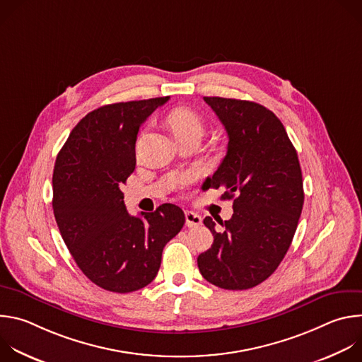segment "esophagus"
I'll list each match as a JSON object with an SVG mask.
<instances>
[{"label": "esophagus", "mask_w": 362, "mask_h": 362, "mask_svg": "<svg viewBox=\"0 0 362 362\" xmlns=\"http://www.w3.org/2000/svg\"><path fill=\"white\" fill-rule=\"evenodd\" d=\"M185 216H186V226L187 228H196V226H199L202 223V218L197 214H193V212L187 211L185 214Z\"/></svg>", "instance_id": "obj_1"}]
</instances>
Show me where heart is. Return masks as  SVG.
<instances>
[{
  "instance_id": "1",
  "label": "heart",
  "mask_w": 362,
  "mask_h": 362,
  "mask_svg": "<svg viewBox=\"0 0 362 362\" xmlns=\"http://www.w3.org/2000/svg\"><path fill=\"white\" fill-rule=\"evenodd\" d=\"M168 123L175 134V137L182 134H199L202 137L204 124L202 117L190 107H179L170 112Z\"/></svg>"
}]
</instances>
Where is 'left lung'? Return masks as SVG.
<instances>
[{
    "label": "left lung",
    "instance_id": "1",
    "mask_svg": "<svg viewBox=\"0 0 362 362\" xmlns=\"http://www.w3.org/2000/svg\"><path fill=\"white\" fill-rule=\"evenodd\" d=\"M228 133V151L206 189L225 187L233 199L229 221L204 218L214 235L211 249L197 256L202 276L232 291L268 279L293 239L303 204L298 154L281 120L255 101L203 97Z\"/></svg>",
    "mask_w": 362,
    "mask_h": 362
}]
</instances>
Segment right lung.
Returning <instances> with one entry per match:
<instances>
[{"instance_id": "1", "label": "right lung", "mask_w": 362, "mask_h": 362, "mask_svg": "<svg viewBox=\"0 0 362 362\" xmlns=\"http://www.w3.org/2000/svg\"><path fill=\"white\" fill-rule=\"evenodd\" d=\"M168 97L115 103L84 116L60 150L53 173V211L73 259L97 286L127 293L156 278L162 252L185 225L165 203L130 216L122 185L136 168V140Z\"/></svg>"}]
</instances>
